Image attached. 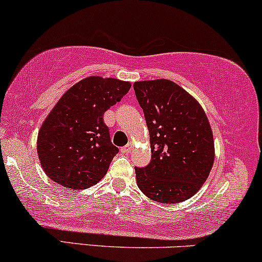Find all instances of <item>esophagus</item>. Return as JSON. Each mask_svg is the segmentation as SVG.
<instances>
[{"mask_svg":"<svg viewBox=\"0 0 262 262\" xmlns=\"http://www.w3.org/2000/svg\"><path fill=\"white\" fill-rule=\"evenodd\" d=\"M132 148H133V145L127 144V145H125V146H123V147L121 148V152H122V154H128V152L130 151Z\"/></svg>","mask_w":262,"mask_h":262,"instance_id":"obj_1","label":"esophagus"}]
</instances>
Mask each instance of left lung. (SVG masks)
<instances>
[{
  "mask_svg": "<svg viewBox=\"0 0 262 262\" xmlns=\"http://www.w3.org/2000/svg\"><path fill=\"white\" fill-rule=\"evenodd\" d=\"M150 133L152 160L135 168L138 187L160 203H179L200 191L213 168L211 127L201 104L169 79L134 83Z\"/></svg>",
  "mask_w": 262,
  "mask_h": 262,
  "instance_id": "8db88e82",
  "label": "left lung"
}]
</instances>
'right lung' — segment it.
Listing matches in <instances>:
<instances>
[{"mask_svg":"<svg viewBox=\"0 0 262 262\" xmlns=\"http://www.w3.org/2000/svg\"><path fill=\"white\" fill-rule=\"evenodd\" d=\"M130 87L127 81L89 76L62 94L37 135L38 158L49 179L82 190L105 177L118 148L111 142L104 114Z\"/></svg>","mask_w":262,"mask_h":262,"instance_id":"right-lung-1","label":"right lung"}]
</instances>
